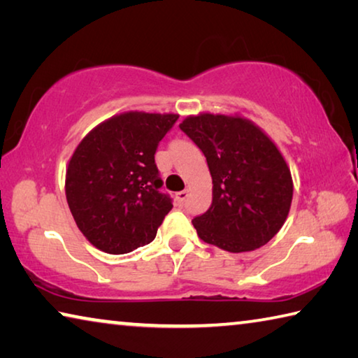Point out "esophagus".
I'll return each mask as SVG.
<instances>
[{"label": "esophagus", "instance_id": "1", "mask_svg": "<svg viewBox=\"0 0 358 358\" xmlns=\"http://www.w3.org/2000/svg\"><path fill=\"white\" fill-rule=\"evenodd\" d=\"M186 197H187V191L186 189L177 192V196H175V199H177L178 203H183L186 201Z\"/></svg>", "mask_w": 358, "mask_h": 358}]
</instances>
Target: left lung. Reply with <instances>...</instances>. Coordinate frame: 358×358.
Returning a JSON list of instances; mask_svg holds the SVG:
<instances>
[{
	"instance_id": "left-lung-1",
	"label": "left lung",
	"mask_w": 358,
	"mask_h": 358,
	"mask_svg": "<svg viewBox=\"0 0 358 358\" xmlns=\"http://www.w3.org/2000/svg\"><path fill=\"white\" fill-rule=\"evenodd\" d=\"M180 129L207 157L213 201L192 220L199 238L229 252L264 246L280 232L294 181L276 143L240 113L189 115Z\"/></svg>"
}]
</instances>
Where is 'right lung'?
Segmentation results:
<instances>
[{
    "mask_svg": "<svg viewBox=\"0 0 358 358\" xmlns=\"http://www.w3.org/2000/svg\"><path fill=\"white\" fill-rule=\"evenodd\" d=\"M177 113L123 112L85 136L66 167V201L77 227L107 254L148 245L172 210L159 192L155 153Z\"/></svg>",
    "mask_w": 358,
    "mask_h": 358,
    "instance_id": "obj_1",
    "label": "right lung"
}]
</instances>
